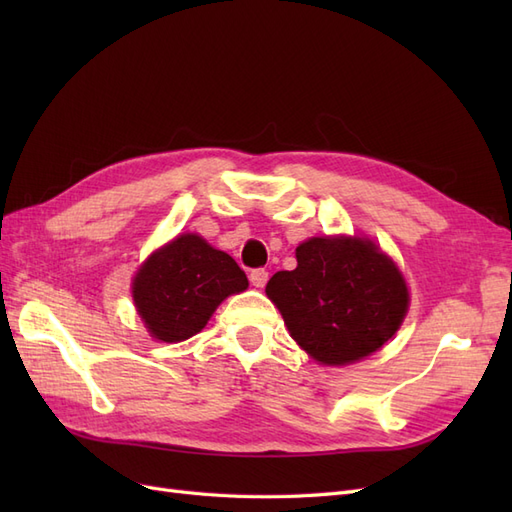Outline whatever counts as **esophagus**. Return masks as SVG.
<instances>
[{"mask_svg":"<svg viewBox=\"0 0 512 512\" xmlns=\"http://www.w3.org/2000/svg\"><path fill=\"white\" fill-rule=\"evenodd\" d=\"M267 280H269V271H265V269H254V271L250 273V282H252V286H256V288L265 286Z\"/></svg>","mask_w":512,"mask_h":512,"instance_id":"34e87169","label":"esophagus"}]
</instances>
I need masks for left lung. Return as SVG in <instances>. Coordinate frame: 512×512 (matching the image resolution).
<instances>
[{"label": "left lung", "instance_id": "1", "mask_svg": "<svg viewBox=\"0 0 512 512\" xmlns=\"http://www.w3.org/2000/svg\"><path fill=\"white\" fill-rule=\"evenodd\" d=\"M267 294L294 342L324 365L376 352L408 312V288L395 262L356 237L301 243L297 269L277 271Z\"/></svg>", "mask_w": 512, "mask_h": 512}]
</instances>
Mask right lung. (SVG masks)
Segmentation results:
<instances>
[{"instance_id": "1", "label": "right lung", "mask_w": 512, "mask_h": 512, "mask_svg": "<svg viewBox=\"0 0 512 512\" xmlns=\"http://www.w3.org/2000/svg\"><path fill=\"white\" fill-rule=\"evenodd\" d=\"M245 288L243 269L226 252L198 235H181L145 262L132 294L153 337L183 342L205 327L228 294Z\"/></svg>"}]
</instances>
